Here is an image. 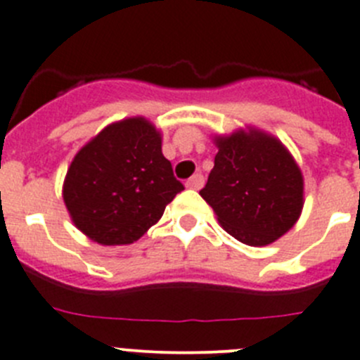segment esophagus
<instances>
[{"mask_svg":"<svg viewBox=\"0 0 360 360\" xmlns=\"http://www.w3.org/2000/svg\"><path fill=\"white\" fill-rule=\"evenodd\" d=\"M202 184H204V177L200 176V174H195V176H192L186 181V188H190V190H200Z\"/></svg>","mask_w":360,"mask_h":360,"instance_id":"esophagus-1","label":"esophagus"}]
</instances>
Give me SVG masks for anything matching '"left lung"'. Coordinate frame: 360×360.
Listing matches in <instances>:
<instances>
[{
    "label": "left lung",
    "instance_id": "8db88e82",
    "mask_svg": "<svg viewBox=\"0 0 360 360\" xmlns=\"http://www.w3.org/2000/svg\"><path fill=\"white\" fill-rule=\"evenodd\" d=\"M215 167L200 197L219 224L242 244H273L297 222L305 183L296 160L276 136L257 127L213 136Z\"/></svg>",
    "mask_w": 360,
    "mask_h": 360
}]
</instances>
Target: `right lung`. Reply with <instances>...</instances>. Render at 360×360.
Wrapping results in <instances>:
<instances>
[{
	"label": "right lung",
	"instance_id": "obj_1",
	"mask_svg": "<svg viewBox=\"0 0 360 360\" xmlns=\"http://www.w3.org/2000/svg\"><path fill=\"white\" fill-rule=\"evenodd\" d=\"M184 190L161 152V132L143 116L118 120L71 161L63 199L77 229L102 245L132 244Z\"/></svg>",
	"mask_w": 360,
	"mask_h": 360
}]
</instances>
